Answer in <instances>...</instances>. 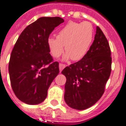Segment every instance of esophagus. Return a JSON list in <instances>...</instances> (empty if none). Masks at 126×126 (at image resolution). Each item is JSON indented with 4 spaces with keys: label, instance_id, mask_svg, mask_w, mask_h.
<instances>
[{
    "label": "esophagus",
    "instance_id": "esophagus-1",
    "mask_svg": "<svg viewBox=\"0 0 126 126\" xmlns=\"http://www.w3.org/2000/svg\"><path fill=\"white\" fill-rule=\"evenodd\" d=\"M66 67V65H64V64H62V63H60L59 65V71H60V72H61V71L63 70L65 67Z\"/></svg>",
    "mask_w": 126,
    "mask_h": 126
}]
</instances>
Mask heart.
<instances>
[{"instance_id":"heart-1","label":"heart","mask_w":126,"mask_h":126,"mask_svg":"<svg viewBox=\"0 0 126 126\" xmlns=\"http://www.w3.org/2000/svg\"><path fill=\"white\" fill-rule=\"evenodd\" d=\"M94 36V27L91 23L69 21L58 31L57 38H48L47 47L51 55L57 58L63 53L65 46L67 53L63 60L71 58L73 61H80L89 51Z\"/></svg>"}]
</instances>
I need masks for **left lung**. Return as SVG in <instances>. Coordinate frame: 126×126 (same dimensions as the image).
Here are the masks:
<instances>
[{
  "label": "left lung",
  "mask_w": 126,
  "mask_h": 126,
  "mask_svg": "<svg viewBox=\"0 0 126 126\" xmlns=\"http://www.w3.org/2000/svg\"><path fill=\"white\" fill-rule=\"evenodd\" d=\"M110 55L107 39L97 27L95 39L86 56L61 72L67 79L64 99L67 105L82 110L100 99L111 73Z\"/></svg>",
  "instance_id": "8db88e82"
}]
</instances>
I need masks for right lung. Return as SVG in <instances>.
I'll list each match as a JSON object with an SVG mask.
<instances>
[{"label": "right lung", "mask_w": 126, "mask_h": 126, "mask_svg": "<svg viewBox=\"0 0 126 126\" xmlns=\"http://www.w3.org/2000/svg\"><path fill=\"white\" fill-rule=\"evenodd\" d=\"M63 22L59 17H40L23 31L14 45L9 62L10 79L16 96L25 103L43 102L59 74V63L53 61L47 40Z\"/></svg>", "instance_id": "add662e5"}]
</instances>
